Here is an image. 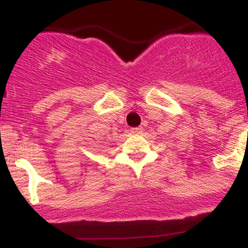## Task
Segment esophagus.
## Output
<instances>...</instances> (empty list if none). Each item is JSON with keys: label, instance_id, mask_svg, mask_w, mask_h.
<instances>
[{"label": "esophagus", "instance_id": "obj_1", "mask_svg": "<svg viewBox=\"0 0 248 248\" xmlns=\"http://www.w3.org/2000/svg\"><path fill=\"white\" fill-rule=\"evenodd\" d=\"M131 132L133 134H140L142 132V127H136V128H132Z\"/></svg>", "mask_w": 248, "mask_h": 248}]
</instances>
